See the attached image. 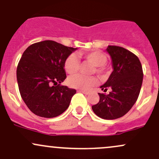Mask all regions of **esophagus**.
Returning a JSON list of instances; mask_svg holds the SVG:
<instances>
[{
  "mask_svg": "<svg viewBox=\"0 0 159 159\" xmlns=\"http://www.w3.org/2000/svg\"><path fill=\"white\" fill-rule=\"evenodd\" d=\"M78 92H81V93L84 94H85V95H87V94H89V92H85V91H83V90H79V91H78Z\"/></svg>",
  "mask_w": 159,
  "mask_h": 159,
  "instance_id": "esophagus-1",
  "label": "esophagus"
}]
</instances>
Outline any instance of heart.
<instances>
[{"label": "heart", "mask_w": 159, "mask_h": 159, "mask_svg": "<svg viewBox=\"0 0 159 159\" xmlns=\"http://www.w3.org/2000/svg\"><path fill=\"white\" fill-rule=\"evenodd\" d=\"M80 56L88 61L95 66L93 73L95 72L101 76H105L108 74V70L105 67L107 61V57L101 52L94 51L90 52H81ZM80 64L78 57L75 54H70L66 58L64 67L66 72L69 74H74L80 70ZM97 79L94 76H86L81 74H76L70 76L67 80V83L70 87L80 90H88L91 87L97 84Z\"/></svg>", "instance_id": "heart-1"}]
</instances>
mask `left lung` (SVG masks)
Segmentation results:
<instances>
[{
    "mask_svg": "<svg viewBox=\"0 0 159 159\" xmlns=\"http://www.w3.org/2000/svg\"><path fill=\"white\" fill-rule=\"evenodd\" d=\"M107 51L113 71L101 88L108 94L98 93V103L92 107L94 113L103 119H116L125 115L138 98L143 83V68L138 57L121 46H108Z\"/></svg>",
    "mask_w": 159,
    "mask_h": 159,
    "instance_id": "8db88e82",
    "label": "left lung"
}]
</instances>
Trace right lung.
Returning <instances> with one entry per match:
<instances>
[{
	"mask_svg": "<svg viewBox=\"0 0 159 159\" xmlns=\"http://www.w3.org/2000/svg\"><path fill=\"white\" fill-rule=\"evenodd\" d=\"M76 49L44 40L33 43L23 52L17 66L18 85L23 101L35 115L53 118L69 107L76 91L61 83L67 77L66 58Z\"/></svg>",
	"mask_w": 159,
	"mask_h": 159,
	"instance_id": "right-lung-1",
	"label": "right lung"
}]
</instances>
